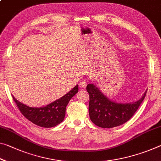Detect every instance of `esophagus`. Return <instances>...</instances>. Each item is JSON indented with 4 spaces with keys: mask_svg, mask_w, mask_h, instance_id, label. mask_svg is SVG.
Instances as JSON below:
<instances>
[{
    "mask_svg": "<svg viewBox=\"0 0 161 161\" xmlns=\"http://www.w3.org/2000/svg\"><path fill=\"white\" fill-rule=\"evenodd\" d=\"M86 85H87V83H86V81H82L80 83V86L81 88H85Z\"/></svg>",
    "mask_w": 161,
    "mask_h": 161,
    "instance_id": "1",
    "label": "esophagus"
}]
</instances>
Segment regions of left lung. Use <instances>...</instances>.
Listing matches in <instances>:
<instances>
[{"instance_id":"obj_1","label":"left lung","mask_w":161,"mask_h":161,"mask_svg":"<svg viewBox=\"0 0 161 161\" xmlns=\"http://www.w3.org/2000/svg\"><path fill=\"white\" fill-rule=\"evenodd\" d=\"M86 90L90 94L89 114L92 122L103 128H112L125 123L134 115L147 91L137 101L117 103L109 99L94 84H89Z\"/></svg>"}]
</instances>
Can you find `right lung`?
<instances>
[{
  "label": "right lung",
  "mask_w": 161,
  "mask_h": 161,
  "mask_svg": "<svg viewBox=\"0 0 161 161\" xmlns=\"http://www.w3.org/2000/svg\"><path fill=\"white\" fill-rule=\"evenodd\" d=\"M78 85H76L72 90L61 98L40 108H31L25 105L17 100L14 96L13 99L21 114L29 121L42 127H52L64 121L66 107L70 99L78 92Z\"/></svg>",
  "instance_id": "obj_1"
}]
</instances>
